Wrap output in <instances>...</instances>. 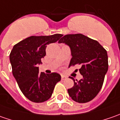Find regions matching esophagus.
I'll return each instance as SVG.
<instances>
[{"instance_id":"34e87169","label":"esophagus","mask_w":120,"mask_h":120,"mask_svg":"<svg viewBox=\"0 0 120 120\" xmlns=\"http://www.w3.org/2000/svg\"><path fill=\"white\" fill-rule=\"evenodd\" d=\"M66 78H67V77H65V75H61V79H62V80L65 79Z\"/></svg>"}]
</instances>
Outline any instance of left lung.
I'll list each match as a JSON object with an SVG mask.
<instances>
[{"mask_svg": "<svg viewBox=\"0 0 120 120\" xmlns=\"http://www.w3.org/2000/svg\"><path fill=\"white\" fill-rule=\"evenodd\" d=\"M59 43H65L71 49L72 58L69 67L79 64L83 78L74 81V85L68 89L73 100L86 103L98 94L108 69V53L97 41L82 34H71L63 37Z\"/></svg>", "mask_w": 120, "mask_h": 120, "instance_id": "1", "label": "left lung"}]
</instances>
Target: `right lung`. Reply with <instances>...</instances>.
<instances>
[{
  "mask_svg": "<svg viewBox=\"0 0 120 120\" xmlns=\"http://www.w3.org/2000/svg\"><path fill=\"white\" fill-rule=\"evenodd\" d=\"M63 35L31 36L16 44L10 54L13 76L22 93L35 103H42L52 95L56 83L61 80L57 73H39V65L46 55L47 45L57 42Z\"/></svg>",
  "mask_w": 120,
  "mask_h": 120,
  "instance_id": "right-lung-1",
  "label": "right lung"
}]
</instances>
